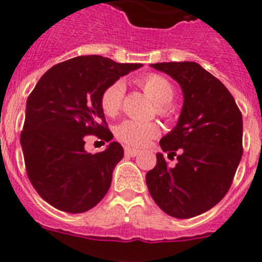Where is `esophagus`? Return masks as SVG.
<instances>
[{
	"label": "esophagus",
	"mask_w": 262,
	"mask_h": 262,
	"mask_svg": "<svg viewBox=\"0 0 262 262\" xmlns=\"http://www.w3.org/2000/svg\"><path fill=\"white\" fill-rule=\"evenodd\" d=\"M124 155L128 157H135L136 155H138V151H136V149H131V148H126V149H124Z\"/></svg>",
	"instance_id": "obj_1"
}]
</instances>
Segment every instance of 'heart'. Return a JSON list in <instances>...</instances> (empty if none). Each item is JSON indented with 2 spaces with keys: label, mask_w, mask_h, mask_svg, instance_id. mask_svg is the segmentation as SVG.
I'll use <instances>...</instances> for the list:
<instances>
[{
  "label": "heart",
  "mask_w": 262,
  "mask_h": 262,
  "mask_svg": "<svg viewBox=\"0 0 262 262\" xmlns=\"http://www.w3.org/2000/svg\"><path fill=\"white\" fill-rule=\"evenodd\" d=\"M139 86L142 88L149 98L156 103V113L163 118L170 117L168 103L174 97V88L172 82L161 75L148 73L138 78ZM124 96V85L122 81H115L103 90L101 96V107L108 117H114L122 107ZM160 128L154 122H138L127 119L117 127V138L128 147L143 148L149 140L159 136Z\"/></svg>",
  "instance_id": "heart-1"
}]
</instances>
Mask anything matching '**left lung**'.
<instances>
[{
  "instance_id": "1",
  "label": "left lung",
  "mask_w": 262,
  "mask_h": 262,
  "mask_svg": "<svg viewBox=\"0 0 262 262\" xmlns=\"http://www.w3.org/2000/svg\"><path fill=\"white\" fill-rule=\"evenodd\" d=\"M177 81L184 106L177 126L160 140L163 154L145 176L160 209L189 219L212 209L230 190L243 155V117L232 94L216 77L193 61L152 64Z\"/></svg>"
}]
</instances>
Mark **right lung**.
<instances>
[{
	"label": "right lung",
	"instance_id": "1",
	"mask_svg": "<svg viewBox=\"0 0 262 262\" xmlns=\"http://www.w3.org/2000/svg\"><path fill=\"white\" fill-rule=\"evenodd\" d=\"M140 67L98 55L73 57L48 69L27 98L20 133L27 177L57 210L85 212L107 193L123 147L111 142L105 151L92 155L85 151V140L88 135L103 142L113 139L101 96L108 85Z\"/></svg>",
	"mask_w": 262,
	"mask_h": 262
}]
</instances>
